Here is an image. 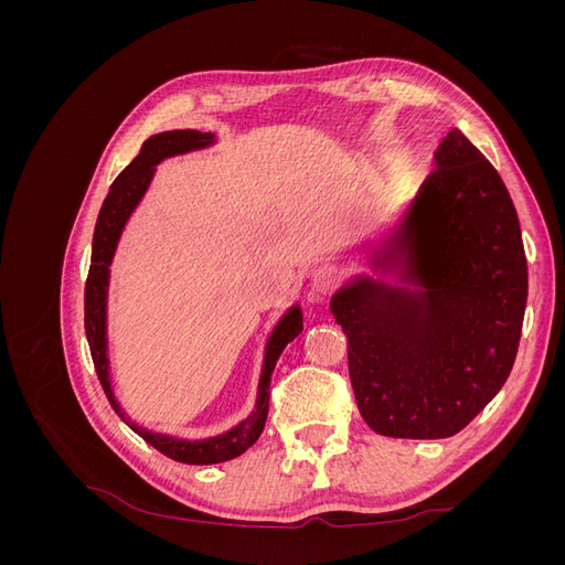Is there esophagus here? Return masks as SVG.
Wrapping results in <instances>:
<instances>
[{
    "instance_id": "esophagus-1",
    "label": "esophagus",
    "mask_w": 565,
    "mask_h": 565,
    "mask_svg": "<svg viewBox=\"0 0 565 565\" xmlns=\"http://www.w3.org/2000/svg\"><path fill=\"white\" fill-rule=\"evenodd\" d=\"M339 280H341V276L334 266H318L311 273V297L316 301H322L339 287Z\"/></svg>"
}]
</instances>
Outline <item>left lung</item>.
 <instances>
[{
  "label": "left lung",
  "mask_w": 565,
  "mask_h": 565,
  "mask_svg": "<svg viewBox=\"0 0 565 565\" xmlns=\"http://www.w3.org/2000/svg\"><path fill=\"white\" fill-rule=\"evenodd\" d=\"M365 254L372 276L330 299L358 409L382 436H455L504 386L523 328L527 264L498 169L452 129Z\"/></svg>",
  "instance_id": "8db88e82"
}]
</instances>
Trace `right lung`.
I'll list each match as a JSON object with an SVG mask.
<instances>
[{
	"label": "right lung",
	"instance_id": "add662e5",
	"mask_svg": "<svg viewBox=\"0 0 565 565\" xmlns=\"http://www.w3.org/2000/svg\"><path fill=\"white\" fill-rule=\"evenodd\" d=\"M216 143V136L212 131H198V129H174L150 136L143 141L141 152L136 156L122 174L115 179L110 185V193L104 200V207L98 212L96 228H94V243H92V266L87 287H84V330H87V341L94 358V367L104 386L106 396L134 434H139L148 446L160 450L162 455L172 457L183 465H218V461L235 459L252 448L256 438L262 436L264 424L268 417V396H270V374L276 370V363L285 347L299 337L303 330V313L301 306L295 303L292 309L276 322V328L266 339L264 349V365L259 374V388H256V403L252 413L237 422L233 429L216 434L210 438H177L160 431H150L146 426H139L127 417V413L115 398L113 382H110V358H108V285H110V264L115 259V249L122 231L127 226L129 216L139 207L146 191L150 188L152 177H156V167L167 160L185 156V152L210 148Z\"/></svg>",
	"mask_w": 565,
	"mask_h": 565
}]
</instances>
